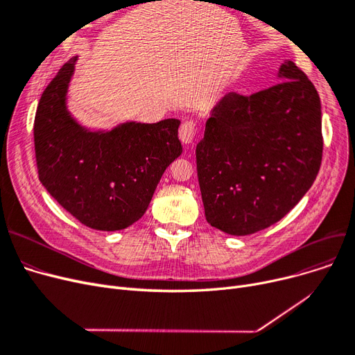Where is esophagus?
I'll return each mask as SVG.
<instances>
[{
	"label": "esophagus",
	"instance_id": "34e87169",
	"mask_svg": "<svg viewBox=\"0 0 355 355\" xmlns=\"http://www.w3.org/2000/svg\"><path fill=\"white\" fill-rule=\"evenodd\" d=\"M196 132H197L196 121L189 119V121L182 122V125H181V128H180L178 135H180V139H181V142H182L184 145H189V144L193 142V139H194V137H196Z\"/></svg>",
	"mask_w": 355,
	"mask_h": 355
}]
</instances>
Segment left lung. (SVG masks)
I'll list each match as a JSON object with an SVG mask.
<instances>
[{
    "mask_svg": "<svg viewBox=\"0 0 355 355\" xmlns=\"http://www.w3.org/2000/svg\"><path fill=\"white\" fill-rule=\"evenodd\" d=\"M279 82L250 96L227 93L213 107L197 144L206 218L232 236L263 230L311 189L322 159L321 101L293 62Z\"/></svg>",
    "mask_w": 355,
    "mask_h": 355,
    "instance_id": "1",
    "label": "left lung"
}]
</instances>
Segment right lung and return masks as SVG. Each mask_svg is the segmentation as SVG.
Instances as JSON below:
<instances>
[{
  "label": "right lung",
  "instance_id": "obj_1",
  "mask_svg": "<svg viewBox=\"0 0 355 355\" xmlns=\"http://www.w3.org/2000/svg\"><path fill=\"white\" fill-rule=\"evenodd\" d=\"M70 59L43 92L34 119L39 178L82 225L103 232L129 227L146 211L157 185L182 153L178 119L125 122L90 130L67 110Z\"/></svg>",
  "mask_w": 355,
  "mask_h": 355
}]
</instances>
